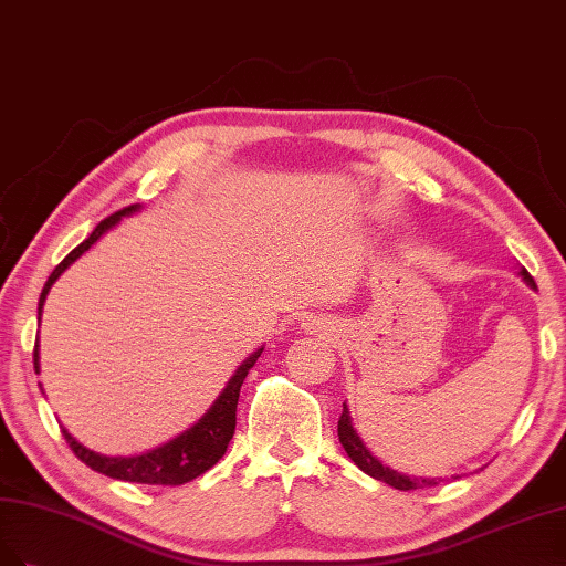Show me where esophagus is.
Wrapping results in <instances>:
<instances>
[{
	"instance_id": "esophagus-1",
	"label": "esophagus",
	"mask_w": 566,
	"mask_h": 566,
	"mask_svg": "<svg viewBox=\"0 0 566 566\" xmlns=\"http://www.w3.org/2000/svg\"><path fill=\"white\" fill-rule=\"evenodd\" d=\"M305 326H307V329H313V332H322L319 319H305Z\"/></svg>"
}]
</instances>
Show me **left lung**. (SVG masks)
I'll return each mask as SVG.
<instances>
[{"label":"left lung","mask_w":566,"mask_h":566,"mask_svg":"<svg viewBox=\"0 0 566 566\" xmlns=\"http://www.w3.org/2000/svg\"><path fill=\"white\" fill-rule=\"evenodd\" d=\"M520 275H522V280L528 284V286H536V282H534V277L528 275V272L524 270V268H520ZM338 440H340V444H343V449H345V453L350 455V461L359 468V470H364L367 472V475H371L374 480H380V482H386V484H390V486H395V489H399V491H411V489H423V486H434V484H440L442 480H430V478H407V475H402V472H397V470H392V468H388V465H382L376 455L364 447V442L359 440V434L355 432V428H353V421H350V411H348V407L343 405V413H340V418H338Z\"/></svg>","instance_id":"left-lung-1"}]
</instances>
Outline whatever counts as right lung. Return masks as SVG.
Instances as JSON below:
<instances>
[{
    "instance_id": "1",
    "label": "right lung",
    "mask_w": 566,
    "mask_h": 566,
    "mask_svg": "<svg viewBox=\"0 0 566 566\" xmlns=\"http://www.w3.org/2000/svg\"><path fill=\"white\" fill-rule=\"evenodd\" d=\"M138 209H140V205H132V207H124L122 211H117L113 216H107L105 221H101L80 247L72 249L67 256L56 265V270L51 272L44 289H42L40 305H38L40 317H42V305L46 301V294L53 286V282H56L63 272L82 256L84 251H88L91 244H96L107 230L117 226L124 216H132ZM261 353H263V348L251 353L240 364V367H237V371L226 382L223 392L216 397V402L192 428L180 432L178 437H174L171 442L161 444L148 453L126 455V459L124 455H103V453H96V451L86 449L84 444H80L75 437H72L63 428L65 442L70 444L72 451H75V455L82 463H86L91 470L103 472V475H107V478L136 482V484H161V486H178V484L192 482L195 478L205 475L209 468H213L218 461L223 459V453L232 440L234 426H237V399H240V388H242L249 369L261 357ZM34 371H40V345H34Z\"/></svg>"
}]
</instances>
